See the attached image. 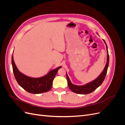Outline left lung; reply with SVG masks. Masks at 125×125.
I'll use <instances>...</instances> for the list:
<instances>
[{
  "label": "left lung",
  "instance_id": "1",
  "mask_svg": "<svg viewBox=\"0 0 125 125\" xmlns=\"http://www.w3.org/2000/svg\"><path fill=\"white\" fill-rule=\"evenodd\" d=\"M103 41L106 45V46L107 51V62L106 63V65L104 67V70L99 75V76L96 79H95V80L88 83L82 85H77L72 83L68 76L67 73H66V77L68 81V84L69 89L73 92L80 94H89L93 92L94 90H95L98 87L100 86L102 84V83L104 81L106 75L107 73V71L109 65V55L108 52V48L106 43L105 41L104 40Z\"/></svg>",
  "mask_w": 125,
  "mask_h": 125
}]
</instances>
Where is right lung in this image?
I'll use <instances>...</instances> for the list:
<instances>
[{"instance_id":"1","label":"right lung","mask_w":125,"mask_h":125,"mask_svg":"<svg viewBox=\"0 0 125 125\" xmlns=\"http://www.w3.org/2000/svg\"><path fill=\"white\" fill-rule=\"evenodd\" d=\"M11 62L14 77L18 84L26 91L32 94H40L50 91L57 73L62 68L60 66L52 69L42 77L32 78L23 74L18 70L14 62L13 55Z\"/></svg>"}]
</instances>
